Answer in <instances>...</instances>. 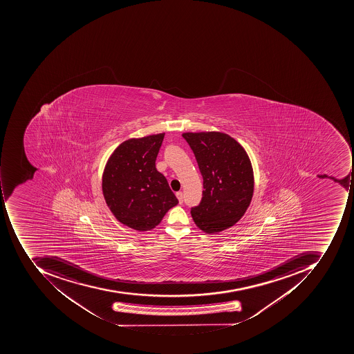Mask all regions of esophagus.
Here are the masks:
<instances>
[{"mask_svg": "<svg viewBox=\"0 0 354 354\" xmlns=\"http://www.w3.org/2000/svg\"><path fill=\"white\" fill-rule=\"evenodd\" d=\"M176 198H178V202H180V204L183 203V192H176Z\"/></svg>", "mask_w": 354, "mask_h": 354, "instance_id": "1", "label": "esophagus"}]
</instances>
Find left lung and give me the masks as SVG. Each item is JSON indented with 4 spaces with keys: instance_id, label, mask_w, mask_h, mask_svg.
I'll return each mask as SVG.
<instances>
[{
    "instance_id": "left-lung-1",
    "label": "left lung",
    "mask_w": 354,
    "mask_h": 354,
    "mask_svg": "<svg viewBox=\"0 0 354 354\" xmlns=\"http://www.w3.org/2000/svg\"><path fill=\"white\" fill-rule=\"evenodd\" d=\"M203 178V196L192 208L196 227L217 234L233 227L252 200L254 176L247 152L227 134L184 133Z\"/></svg>"
}]
</instances>
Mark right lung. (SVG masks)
I'll return each mask as SVG.
<instances>
[{"label": "right lung", "mask_w": 354, "mask_h": 354, "mask_svg": "<svg viewBox=\"0 0 354 354\" xmlns=\"http://www.w3.org/2000/svg\"><path fill=\"white\" fill-rule=\"evenodd\" d=\"M165 133L123 141L105 165L102 190L115 219L131 229L150 231L178 203L155 167Z\"/></svg>", "instance_id": "right-lung-1"}]
</instances>
